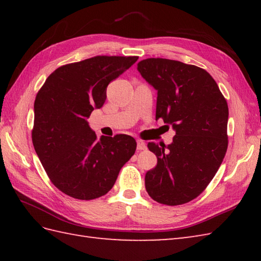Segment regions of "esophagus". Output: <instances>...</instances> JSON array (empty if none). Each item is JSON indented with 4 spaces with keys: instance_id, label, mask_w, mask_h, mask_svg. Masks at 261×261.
<instances>
[{
    "instance_id": "esophagus-1",
    "label": "esophagus",
    "mask_w": 261,
    "mask_h": 261,
    "mask_svg": "<svg viewBox=\"0 0 261 261\" xmlns=\"http://www.w3.org/2000/svg\"><path fill=\"white\" fill-rule=\"evenodd\" d=\"M146 148H147V146H146L145 142L141 141V140H138V141H137V149H138V150H139V151L145 150Z\"/></svg>"
}]
</instances>
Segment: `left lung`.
Returning <instances> with one entry per match:
<instances>
[{
  "label": "left lung",
  "instance_id": "obj_1",
  "mask_svg": "<svg viewBox=\"0 0 261 261\" xmlns=\"http://www.w3.org/2000/svg\"><path fill=\"white\" fill-rule=\"evenodd\" d=\"M137 69L157 91L156 120L162 118L176 134L168 146L148 143L158 162L146 174V190L158 203H187L206 188L223 162L228 104L213 77L197 66L148 58Z\"/></svg>",
  "mask_w": 261,
  "mask_h": 261
}]
</instances>
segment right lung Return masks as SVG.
Instances as JSON below:
<instances>
[{
	"label": "right lung",
	"instance_id": "right-lung-1",
	"mask_svg": "<svg viewBox=\"0 0 261 261\" xmlns=\"http://www.w3.org/2000/svg\"><path fill=\"white\" fill-rule=\"evenodd\" d=\"M137 60L96 56L65 65L38 92L33 147L53 184L66 195L86 201L105 195L135 154L134 138L116 135L96 140L87 118L103 107L110 83Z\"/></svg>",
	"mask_w": 261,
	"mask_h": 261
}]
</instances>
